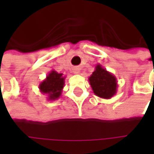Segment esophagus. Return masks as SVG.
Instances as JSON below:
<instances>
[{
    "mask_svg": "<svg viewBox=\"0 0 154 154\" xmlns=\"http://www.w3.org/2000/svg\"><path fill=\"white\" fill-rule=\"evenodd\" d=\"M73 72L75 74H79L80 73V68L79 67H75L73 69Z\"/></svg>",
    "mask_w": 154,
    "mask_h": 154,
    "instance_id": "esophagus-1",
    "label": "esophagus"
}]
</instances>
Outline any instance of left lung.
<instances>
[{
    "mask_svg": "<svg viewBox=\"0 0 154 154\" xmlns=\"http://www.w3.org/2000/svg\"><path fill=\"white\" fill-rule=\"evenodd\" d=\"M88 80L94 94L103 99H110L117 92V80L113 74L97 64Z\"/></svg>",
    "mask_w": 154,
    "mask_h": 154,
    "instance_id": "left-lung-1",
    "label": "left lung"
}]
</instances>
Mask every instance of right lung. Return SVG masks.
Instances as JSON below:
<instances>
[{
	"label": "right lung",
	"instance_id": "right-lung-1",
	"mask_svg": "<svg viewBox=\"0 0 154 154\" xmlns=\"http://www.w3.org/2000/svg\"><path fill=\"white\" fill-rule=\"evenodd\" d=\"M65 78L66 77L63 76V73H58L56 71L52 70L39 84L38 88L40 92L47 96L48 100H57L62 95Z\"/></svg>",
	"mask_w": 154,
	"mask_h": 154
}]
</instances>
